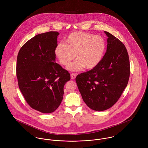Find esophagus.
Instances as JSON below:
<instances>
[{"mask_svg":"<svg viewBox=\"0 0 148 148\" xmlns=\"http://www.w3.org/2000/svg\"><path fill=\"white\" fill-rule=\"evenodd\" d=\"M76 74L75 73H72L71 75V77L72 79H75L76 78Z\"/></svg>","mask_w":148,"mask_h":148,"instance_id":"obj_1","label":"esophagus"}]
</instances>
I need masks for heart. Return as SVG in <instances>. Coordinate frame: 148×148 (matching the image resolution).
I'll use <instances>...</instances> for the list:
<instances>
[{"label": "heart", "instance_id": "b5f03b06", "mask_svg": "<svg viewBox=\"0 0 148 148\" xmlns=\"http://www.w3.org/2000/svg\"><path fill=\"white\" fill-rule=\"evenodd\" d=\"M106 49V42L103 37L79 31L71 34L65 40V44L59 43L55 53L64 66L69 65L76 56L77 60L70 64L68 68L77 71L84 68L92 69L96 67L101 62Z\"/></svg>", "mask_w": 148, "mask_h": 148}]
</instances>
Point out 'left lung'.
Masks as SVG:
<instances>
[{"label": "left lung", "instance_id": "obj_1", "mask_svg": "<svg viewBox=\"0 0 148 148\" xmlns=\"http://www.w3.org/2000/svg\"><path fill=\"white\" fill-rule=\"evenodd\" d=\"M104 32L108 37V44L101 62L76 77L85 103L96 111L106 110L118 101L127 87L130 72L124 44L111 34Z\"/></svg>", "mask_w": 148, "mask_h": 148}]
</instances>
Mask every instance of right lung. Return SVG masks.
Wrapping results in <instances>:
<instances>
[{
  "label": "right lung",
  "mask_w": 148,
  "mask_h": 148,
  "mask_svg": "<svg viewBox=\"0 0 148 148\" xmlns=\"http://www.w3.org/2000/svg\"><path fill=\"white\" fill-rule=\"evenodd\" d=\"M59 35L50 31L36 35L21 47L17 57L16 76L21 93L32 108L44 113L58 109L64 86L71 79L69 73L55 63Z\"/></svg>",
  "instance_id": "right-lung-1"
}]
</instances>
